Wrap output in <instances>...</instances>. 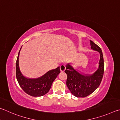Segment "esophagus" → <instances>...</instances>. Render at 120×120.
Masks as SVG:
<instances>
[{
  "label": "esophagus",
  "mask_w": 120,
  "mask_h": 120,
  "mask_svg": "<svg viewBox=\"0 0 120 120\" xmlns=\"http://www.w3.org/2000/svg\"><path fill=\"white\" fill-rule=\"evenodd\" d=\"M60 70L62 72H64L65 70V66L64 65H61L60 66Z\"/></svg>",
  "instance_id": "34e87169"
}]
</instances>
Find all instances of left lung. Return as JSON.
<instances>
[{
    "mask_svg": "<svg viewBox=\"0 0 120 120\" xmlns=\"http://www.w3.org/2000/svg\"><path fill=\"white\" fill-rule=\"evenodd\" d=\"M91 48L99 52L100 58L98 67L93 74H85L75 69L71 63L66 65L65 71L68 75L67 86L71 93L77 98H85L94 92L99 86L103 76L104 60L102 50L98 46L90 41Z\"/></svg>",
    "mask_w": 120,
    "mask_h": 120,
    "instance_id": "obj_1",
    "label": "left lung"
}]
</instances>
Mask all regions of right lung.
<instances>
[{
  "label": "right lung",
  "mask_w": 120,
  "mask_h": 120,
  "mask_svg": "<svg viewBox=\"0 0 120 120\" xmlns=\"http://www.w3.org/2000/svg\"><path fill=\"white\" fill-rule=\"evenodd\" d=\"M21 47L16 61V78L21 88L28 95L38 97L45 95L49 91L52 83L60 72V68L51 70L37 78H28L22 74L19 65V57Z\"/></svg>",
  "instance_id": "obj_1"
}]
</instances>
